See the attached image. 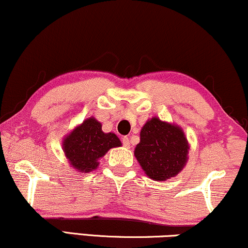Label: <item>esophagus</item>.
<instances>
[{
    "mask_svg": "<svg viewBox=\"0 0 248 248\" xmlns=\"http://www.w3.org/2000/svg\"><path fill=\"white\" fill-rule=\"evenodd\" d=\"M122 144H124V147H129L130 146V140H129V137L124 136L122 137Z\"/></svg>",
    "mask_w": 248,
    "mask_h": 248,
    "instance_id": "34e87169",
    "label": "esophagus"
}]
</instances>
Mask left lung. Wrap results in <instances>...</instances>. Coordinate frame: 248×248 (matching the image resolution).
Masks as SVG:
<instances>
[{
	"label": "left lung",
	"instance_id": "left-lung-1",
	"mask_svg": "<svg viewBox=\"0 0 248 248\" xmlns=\"http://www.w3.org/2000/svg\"><path fill=\"white\" fill-rule=\"evenodd\" d=\"M187 145L180 127L152 118L140 130L135 156L150 178L165 181L176 176L187 159Z\"/></svg>",
	"mask_w": 248,
	"mask_h": 248
}]
</instances>
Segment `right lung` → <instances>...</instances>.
Segmentation results:
<instances>
[{
    "mask_svg": "<svg viewBox=\"0 0 248 248\" xmlns=\"http://www.w3.org/2000/svg\"><path fill=\"white\" fill-rule=\"evenodd\" d=\"M120 145L117 135L103 133L102 124L96 119L89 118L68 135L62 147L73 168L81 173H89L97 168L98 159L109 149Z\"/></svg>",
    "mask_w": 248,
    "mask_h": 248,
    "instance_id": "obj_1",
    "label": "right lung"
}]
</instances>
